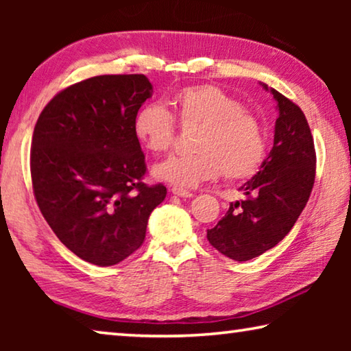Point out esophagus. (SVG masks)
Wrapping results in <instances>:
<instances>
[{"label":"esophagus","mask_w":351,"mask_h":351,"mask_svg":"<svg viewBox=\"0 0 351 351\" xmlns=\"http://www.w3.org/2000/svg\"><path fill=\"white\" fill-rule=\"evenodd\" d=\"M171 193L173 195H176V197H181V198H192L193 197V193L190 192V190H186V189H181V187H171V190H170Z\"/></svg>","instance_id":"esophagus-1"}]
</instances>
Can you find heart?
Wrapping results in <instances>:
<instances>
[{
  "label": "heart",
  "mask_w": 351,
  "mask_h": 351,
  "mask_svg": "<svg viewBox=\"0 0 351 351\" xmlns=\"http://www.w3.org/2000/svg\"><path fill=\"white\" fill-rule=\"evenodd\" d=\"M182 125H199L189 154H171L153 165L159 181L178 187H197L224 173L243 181L257 173L265 158L266 141L260 119L243 108L239 99L215 85H190L170 100ZM134 134L147 150L165 152L173 144L176 122L159 104L142 105L134 117Z\"/></svg>",
  "instance_id": "b5f03b06"
}]
</instances>
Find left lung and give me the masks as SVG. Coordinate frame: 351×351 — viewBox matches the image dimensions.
Instances as JSON below:
<instances>
[{
    "instance_id": "obj_1",
    "label": "left lung",
    "mask_w": 351,
    "mask_h": 351,
    "mask_svg": "<svg viewBox=\"0 0 351 351\" xmlns=\"http://www.w3.org/2000/svg\"><path fill=\"white\" fill-rule=\"evenodd\" d=\"M261 86L277 102L274 145L257 175L240 187L246 199L230 203L215 228L207 229L210 245L235 261L258 257L287 237L316 176V152L304 111L266 83Z\"/></svg>"
}]
</instances>
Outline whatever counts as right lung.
Masks as SVG:
<instances>
[{"label":"right lung","instance_id":"right-lung-1","mask_svg":"<svg viewBox=\"0 0 351 351\" xmlns=\"http://www.w3.org/2000/svg\"><path fill=\"white\" fill-rule=\"evenodd\" d=\"M145 75H97L57 94L34 128L31 176L47 224L77 257L112 266L142 246L164 201L147 186L134 117L152 97Z\"/></svg>","mask_w":351,"mask_h":351}]
</instances>
